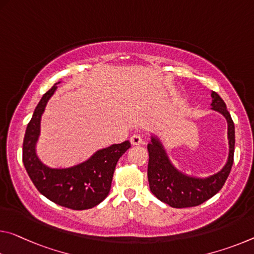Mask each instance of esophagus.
<instances>
[{
    "label": "esophagus",
    "instance_id": "34e87169",
    "mask_svg": "<svg viewBox=\"0 0 254 254\" xmlns=\"http://www.w3.org/2000/svg\"><path fill=\"white\" fill-rule=\"evenodd\" d=\"M130 142L133 144V146H139V144H141V142H142V138H141V135L140 134H133L130 138Z\"/></svg>",
    "mask_w": 254,
    "mask_h": 254
}]
</instances>
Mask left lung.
Segmentation results:
<instances>
[{"instance_id": "obj_1", "label": "left lung", "mask_w": 254, "mask_h": 254, "mask_svg": "<svg viewBox=\"0 0 254 254\" xmlns=\"http://www.w3.org/2000/svg\"><path fill=\"white\" fill-rule=\"evenodd\" d=\"M212 110L219 112L227 120L229 155L226 165L217 174L207 179L190 178L180 173L171 164L163 146L152 136L148 144V182L152 194L173 208L195 207L212 198L220 189L231 173L234 163L235 127L226 104L215 91H211Z\"/></svg>"}]
</instances>
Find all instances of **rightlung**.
Listing matches in <instances>:
<instances>
[{
	"instance_id": "1",
	"label": "right lung",
	"mask_w": 254,
	"mask_h": 254,
	"mask_svg": "<svg viewBox=\"0 0 254 254\" xmlns=\"http://www.w3.org/2000/svg\"><path fill=\"white\" fill-rule=\"evenodd\" d=\"M53 86L43 96L28 123L22 146V162L36 189L60 206L84 210L97 206L110 193L113 174L120 157L131 147L128 141L98 150L87 162L70 168H50L38 159L35 151L40 128V118L48 99L56 90Z\"/></svg>"
}]
</instances>
